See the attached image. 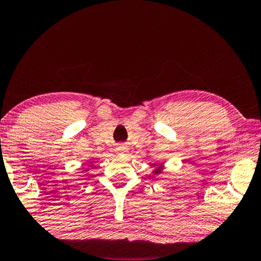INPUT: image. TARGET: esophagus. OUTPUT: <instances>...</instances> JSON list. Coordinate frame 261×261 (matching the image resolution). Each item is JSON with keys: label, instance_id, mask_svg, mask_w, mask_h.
<instances>
[{"label": "esophagus", "instance_id": "obj_1", "mask_svg": "<svg viewBox=\"0 0 261 261\" xmlns=\"http://www.w3.org/2000/svg\"><path fill=\"white\" fill-rule=\"evenodd\" d=\"M117 150H119V152H125V150H126V147H125V144L119 143L117 144Z\"/></svg>", "mask_w": 261, "mask_h": 261}]
</instances>
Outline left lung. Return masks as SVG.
<instances>
[{"instance_id": "8db88e82", "label": "left lung", "mask_w": 261, "mask_h": 261, "mask_svg": "<svg viewBox=\"0 0 261 261\" xmlns=\"http://www.w3.org/2000/svg\"><path fill=\"white\" fill-rule=\"evenodd\" d=\"M162 170H163V169L161 168V166H156L155 170H154V174H161Z\"/></svg>"}]
</instances>
